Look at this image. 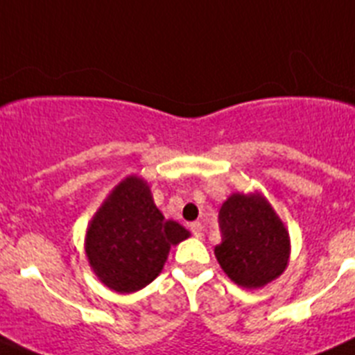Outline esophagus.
I'll list each match as a JSON object with an SVG mask.
<instances>
[{"label":"esophagus","mask_w":355,"mask_h":355,"mask_svg":"<svg viewBox=\"0 0 355 355\" xmlns=\"http://www.w3.org/2000/svg\"><path fill=\"white\" fill-rule=\"evenodd\" d=\"M189 228H191V232H193L194 235H196V237H200V235H201V232H203V223H200V221H194V223H191V225H189Z\"/></svg>","instance_id":"1"}]
</instances>
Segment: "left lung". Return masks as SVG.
<instances>
[{
	"instance_id": "left-lung-1",
	"label": "left lung",
	"mask_w": 355,
	"mask_h": 355,
	"mask_svg": "<svg viewBox=\"0 0 355 355\" xmlns=\"http://www.w3.org/2000/svg\"><path fill=\"white\" fill-rule=\"evenodd\" d=\"M219 228L221 244L214 253L237 285L258 288L285 270L288 233L260 194L230 196L219 210Z\"/></svg>"
}]
</instances>
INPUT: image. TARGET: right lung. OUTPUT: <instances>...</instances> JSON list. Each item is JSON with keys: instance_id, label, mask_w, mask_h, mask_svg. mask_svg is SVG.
I'll list each match as a JSON object with an SVG mask.
<instances>
[{"instance_id": "1", "label": "right lung", "mask_w": 355, "mask_h": 355, "mask_svg": "<svg viewBox=\"0 0 355 355\" xmlns=\"http://www.w3.org/2000/svg\"><path fill=\"white\" fill-rule=\"evenodd\" d=\"M187 237V230L159 212L146 182L129 177L95 214L86 233V254L104 285L130 293L152 283L171 245Z\"/></svg>"}]
</instances>
